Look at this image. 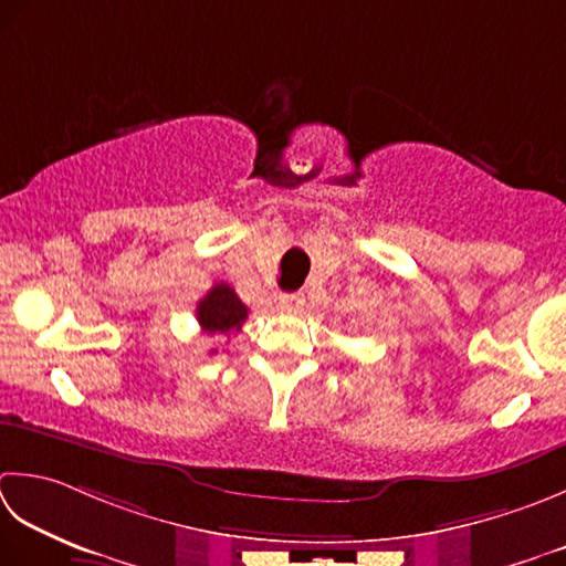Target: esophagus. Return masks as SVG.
<instances>
[{"label": "esophagus", "instance_id": "esophagus-1", "mask_svg": "<svg viewBox=\"0 0 566 566\" xmlns=\"http://www.w3.org/2000/svg\"><path fill=\"white\" fill-rule=\"evenodd\" d=\"M302 304H304V294H298V292L280 294V308H284V312H298Z\"/></svg>", "mask_w": 566, "mask_h": 566}]
</instances>
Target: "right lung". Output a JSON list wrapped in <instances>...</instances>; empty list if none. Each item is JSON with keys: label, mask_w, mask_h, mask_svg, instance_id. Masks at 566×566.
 <instances>
[{"label": "right lung", "mask_w": 566, "mask_h": 566, "mask_svg": "<svg viewBox=\"0 0 566 566\" xmlns=\"http://www.w3.org/2000/svg\"><path fill=\"white\" fill-rule=\"evenodd\" d=\"M198 324L203 334H232L240 331L248 318V306L240 302L230 284L220 282L210 286V292L196 306Z\"/></svg>", "instance_id": "right-lung-1"}]
</instances>
